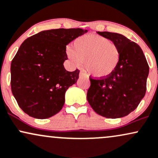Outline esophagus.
<instances>
[{
	"instance_id": "esophagus-1",
	"label": "esophagus",
	"mask_w": 158,
	"mask_h": 158,
	"mask_svg": "<svg viewBox=\"0 0 158 158\" xmlns=\"http://www.w3.org/2000/svg\"><path fill=\"white\" fill-rule=\"evenodd\" d=\"M79 76H80V77H85V78L89 79L88 75H87L85 73V72H83V71H81V72H80V75H79Z\"/></svg>"
}]
</instances>
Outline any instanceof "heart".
I'll use <instances>...</instances> for the list:
<instances>
[{
    "label": "heart",
    "mask_w": 158,
    "mask_h": 158,
    "mask_svg": "<svg viewBox=\"0 0 158 158\" xmlns=\"http://www.w3.org/2000/svg\"><path fill=\"white\" fill-rule=\"evenodd\" d=\"M66 54L76 66L85 61V67L90 75L96 78L109 77L115 71L120 59L118 46L108 38L98 35H87L74 41Z\"/></svg>",
    "instance_id": "1"
}]
</instances>
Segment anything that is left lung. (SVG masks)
<instances>
[{
	"label": "left lung",
	"mask_w": 158,
	"mask_h": 158,
	"mask_svg": "<svg viewBox=\"0 0 158 158\" xmlns=\"http://www.w3.org/2000/svg\"><path fill=\"white\" fill-rule=\"evenodd\" d=\"M97 33L118 46L120 59L115 71L109 77H89L87 101L100 115L107 118H122L133 112L145 96L149 65L136 43L118 33Z\"/></svg>",
	"instance_id": "8db88e82"
}]
</instances>
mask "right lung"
<instances>
[{"instance_id": "1", "label": "right lung", "mask_w": 158, "mask_h": 158, "mask_svg": "<svg viewBox=\"0 0 158 158\" xmlns=\"http://www.w3.org/2000/svg\"><path fill=\"white\" fill-rule=\"evenodd\" d=\"M86 32L80 28L50 29L22 43L11 64V89L26 114L46 119L61 110L66 91L76 83L80 72L65 69L66 45Z\"/></svg>"}]
</instances>
